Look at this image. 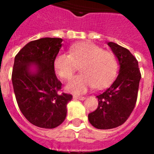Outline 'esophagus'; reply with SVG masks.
Listing matches in <instances>:
<instances>
[{"label": "esophagus", "instance_id": "esophagus-1", "mask_svg": "<svg viewBox=\"0 0 154 154\" xmlns=\"http://www.w3.org/2000/svg\"><path fill=\"white\" fill-rule=\"evenodd\" d=\"M74 99H77V100H83L86 99V97H82V96H73Z\"/></svg>", "mask_w": 154, "mask_h": 154}]
</instances>
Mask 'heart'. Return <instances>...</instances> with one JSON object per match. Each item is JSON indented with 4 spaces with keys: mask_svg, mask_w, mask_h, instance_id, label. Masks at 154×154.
Masks as SVG:
<instances>
[{
    "mask_svg": "<svg viewBox=\"0 0 154 154\" xmlns=\"http://www.w3.org/2000/svg\"><path fill=\"white\" fill-rule=\"evenodd\" d=\"M77 65H81L82 73L74 77L66 86L72 93H84L94 87L104 88L116 79L118 72V62L114 54L104 51L91 42L73 44L69 48L68 54L61 52L54 57V70L65 80L72 77Z\"/></svg>",
    "mask_w": 154,
    "mask_h": 154,
    "instance_id": "1",
    "label": "heart"
}]
</instances>
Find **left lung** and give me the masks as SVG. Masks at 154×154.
<instances>
[{"label":"left lung","instance_id":"left-lung-1","mask_svg":"<svg viewBox=\"0 0 154 154\" xmlns=\"http://www.w3.org/2000/svg\"><path fill=\"white\" fill-rule=\"evenodd\" d=\"M108 45L119 60L118 77L107 90L97 96L98 107L88 115L91 125L100 129L121 125L134 109L141 73L136 57L127 48L109 42Z\"/></svg>","mask_w":154,"mask_h":154}]
</instances>
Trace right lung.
Listing matches in <instances>:
<instances>
[{
    "mask_svg": "<svg viewBox=\"0 0 154 154\" xmlns=\"http://www.w3.org/2000/svg\"><path fill=\"white\" fill-rule=\"evenodd\" d=\"M60 38H42L29 42L15 57L12 84L20 110L32 125L44 129L60 125L67 116L71 94L60 93L54 60L62 47ZM36 67L31 73V64Z\"/></svg>",
    "mask_w": 154,
    "mask_h": 154,
    "instance_id": "obj_1",
    "label": "right lung"
}]
</instances>
